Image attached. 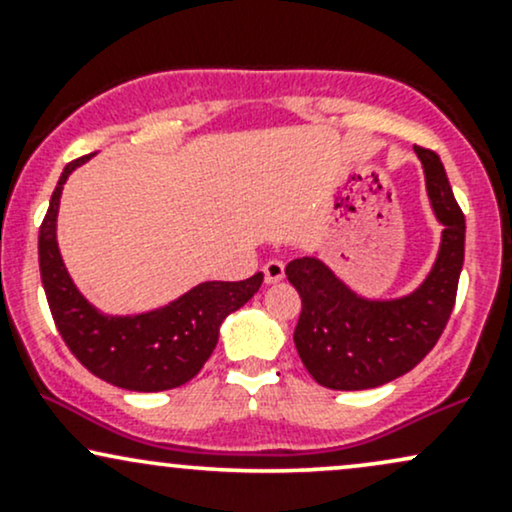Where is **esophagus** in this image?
<instances>
[{"label":"esophagus","instance_id":"34e87169","mask_svg":"<svg viewBox=\"0 0 512 512\" xmlns=\"http://www.w3.org/2000/svg\"><path fill=\"white\" fill-rule=\"evenodd\" d=\"M281 279H284V262L269 260L264 264V281H267V284H276V281Z\"/></svg>","mask_w":512,"mask_h":512}]
</instances>
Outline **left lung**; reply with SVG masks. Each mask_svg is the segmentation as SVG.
<instances>
[{
  "instance_id": "1",
  "label": "left lung",
  "mask_w": 512,
  "mask_h": 512,
  "mask_svg": "<svg viewBox=\"0 0 512 512\" xmlns=\"http://www.w3.org/2000/svg\"><path fill=\"white\" fill-rule=\"evenodd\" d=\"M414 151L424 166L433 214L443 223L438 257L419 289L375 301L351 291L317 257L286 264L303 303L293 342L315 383L330 390H368L409 373L450 320L464 262V214L440 158L421 146Z\"/></svg>"
}]
</instances>
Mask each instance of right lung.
I'll return each instance as SVG.
<instances>
[{
	"mask_svg": "<svg viewBox=\"0 0 512 512\" xmlns=\"http://www.w3.org/2000/svg\"><path fill=\"white\" fill-rule=\"evenodd\" d=\"M91 156L67 163L40 226V279L52 320L69 351L96 378L134 392L173 390L202 370L219 342L221 322L260 291L264 274L243 281H204L178 301L142 315L98 313L74 286L57 248L62 187Z\"/></svg>",
	"mask_w": 512,
	"mask_h": 512,
	"instance_id": "add662e5",
	"label": "right lung"
}]
</instances>
